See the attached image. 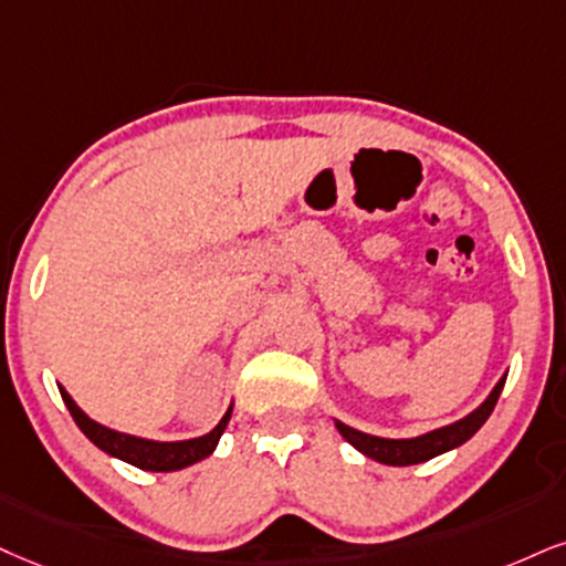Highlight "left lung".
Returning <instances> with one entry per match:
<instances>
[{
    "label": "left lung",
    "mask_w": 566,
    "mask_h": 566,
    "mask_svg": "<svg viewBox=\"0 0 566 566\" xmlns=\"http://www.w3.org/2000/svg\"><path fill=\"white\" fill-rule=\"evenodd\" d=\"M504 382H506V378H501L496 382V388L491 390V396H488V399L480 403L472 415H467L464 420L446 424V428H441V430L424 432V436L407 438V441L367 436V432L348 428V424H344V422H336V428L340 436H344L346 441L354 446V449L361 451L369 459H375V462L390 464V467L420 464V462H428V459H432V457H438V453L451 451V449H457V446H462L464 441H470V438L475 436L480 428H483V422L488 420V417H491V411H493V407H496Z\"/></svg>",
    "instance_id": "8db88e82"
}]
</instances>
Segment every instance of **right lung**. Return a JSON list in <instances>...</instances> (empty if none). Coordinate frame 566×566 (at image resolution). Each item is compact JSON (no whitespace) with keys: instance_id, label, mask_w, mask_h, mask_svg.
Returning <instances> with one entry per match:
<instances>
[{"instance_id":"add662e5","label":"right lung","mask_w":566,"mask_h":566,"mask_svg":"<svg viewBox=\"0 0 566 566\" xmlns=\"http://www.w3.org/2000/svg\"><path fill=\"white\" fill-rule=\"evenodd\" d=\"M62 401L73 415V420L78 428L83 430V436L88 438L91 443L99 446L102 451H107L109 457L123 459V462L138 467V470H149V472H172V470H184L188 464H197L201 459L209 457L218 446L222 430L230 420V407L226 411V417L218 422V428L201 438H191V441H176V443H159V441H146V438H136V436H125V432L109 430L104 424L88 420L86 415L78 409V403L67 396L65 388H60Z\"/></svg>"}]
</instances>
